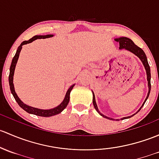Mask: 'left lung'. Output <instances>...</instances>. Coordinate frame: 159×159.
Segmentation results:
<instances>
[{
	"label": "left lung",
	"mask_w": 159,
	"mask_h": 159,
	"mask_svg": "<svg viewBox=\"0 0 159 159\" xmlns=\"http://www.w3.org/2000/svg\"><path fill=\"white\" fill-rule=\"evenodd\" d=\"M114 40L116 42H118V43H120V47H119L120 49H125V50H127V51H129V52H130L131 53L134 54L135 56H136L137 57L139 58L140 61L143 62V66H144L145 69H146V71L147 81H148V93H147L146 98L145 99V101L143 102V105L141 106V107H140L139 109L137 110V112L136 113L133 114L132 116H126V117L121 118V119H116V120L113 119V118L108 117V116H106L105 115L102 114L101 112L99 111V110H98V105H97V103H96V101H95L94 93H93L92 91V93H93V106H94L95 110L98 111V113H99L101 116H103V117L107 118V119H108V120H116V121H119L120 120H122L128 119V118H130V117H132V116H133L135 114H136V113H138V112L140 110H141V108L143 107V106H144L145 103H146L147 99H148V96H149L150 91H151V72H150V67H149V65H148V60H147V57H146V54H145L144 51H143V50L141 48H139V46H137L134 43H133V40L129 39V38H127V37L116 38V39H115Z\"/></svg>",
	"instance_id": "1"
}]
</instances>
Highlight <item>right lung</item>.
<instances>
[{"label": "right lung", "mask_w": 159, "mask_h": 159, "mask_svg": "<svg viewBox=\"0 0 159 159\" xmlns=\"http://www.w3.org/2000/svg\"><path fill=\"white\" fill-rule=\"evenodd\" d=\"M54 35H45V36H34L33 38H31L30 39L27 40V41H23L20 45L19 47L17 48V50H16V52L15 54L14 57L13 58L12 62H11V68H10V75H9V84H10V88H11V91L12 93L13 98L16 100V101L17 102V103L19 104V106L22 109H23L25 111H26L27 113H31V114L36 115V116H44V117H49V116H55V115H57L58 113H61V111H63V110L66 107L67 105H68V102H69L70 100V93H71V90L74 88L75 84L71 85L69 88L68 89L67 92L66 93V96H65L64 100H63L62 102L60 103L59 105H58L57 107L54 108H52V109H48V110H43V109H39V108L33 107H30L29 105H26V103H24L23 102L21 101L19 98V97L17 96L16 93L15 92L14 86H13V75H14V71L15 68H16V65L17 63V60L19 58L20 52L21 49H22V47L23 45L28 44V43H30L32 42H33L34 40L37 39H46V38H50L52 37Z\"/></svg>", "instance_id": "obj_1"}]
</instances>
